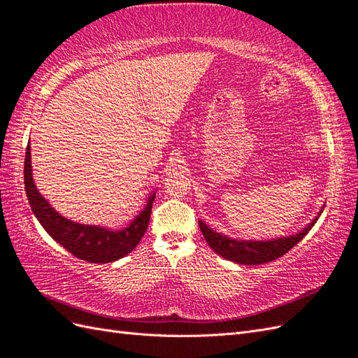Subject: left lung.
Returning a JSON list of instances; mask_svg holds the SVG:
<instances>
[{
  "mask_svg": "<svg viewBox=\"0 0 358 358\" xmlns=\"http://www.w3.org/2000/svg\"><path fill=\"white\" fill-rule=\"evenodd\" d=\"M316 217L307 228H303L299 234L292 235V237H284L278 240H268V241H243V240H234L209 229L203 222H199L200 231H202L203 237L209 246L213 248L215 254L220 257L234 261V263L238 264H248V266H255V264H264L268 261H273L276 258L282 257L287 254L292 248H294L298 243L308 234V231L315 226Z\"/></svg>",
  "mask_w": 358,
  "mask_h": 358,
  "instance_id": "8db88e82",
  "label": "left lung"
}]
</instances>
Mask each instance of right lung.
Segmentation results:
<instances>
[{
    "instance_id": "add662e5",
    "label": "right lung",
    "mask_w": 358,
    "mask_h": 358,
    "mask_svg": "<svg viewBox=\"0 0 358 358\" xmlns=\"http://www.w3.org/2000/svg\"><path fill=\"white\" fill-rule=\"evenodd\" d=\"M24 184L31 211L36 215L42 228L60 246L71 252L76 258L88 261V263L106 264L126 257L141 241L144 232L147 231V226H149L155 194L149 197V203L144 208V211L127 228L121 231H109L100 228V226L78 224L76 222L66 220L65 217L50 206L47 200L39 194L36 185H34L31 176L30 144H27V150H25Z\"/></svg>"
}]
</instances>
